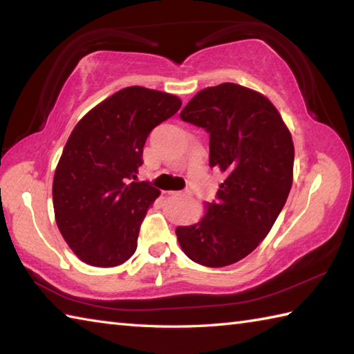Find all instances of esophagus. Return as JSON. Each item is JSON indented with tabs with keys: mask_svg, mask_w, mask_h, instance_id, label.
<instances>
[{
	"mask_svg": "<svg viewBox=\"0 0 354 354\" xmlns=\"http://www.w3.org/2000/svg\"><path fill=\"white\" fill-rule=\"evenodd\" d=\"M190 192H169L171 196H183V194H189Z\"/></svg>",
	"mask_w": 354,
	"mask_h": 354,
	"instance_id": "obj_1",
	"label": "esophagus"
}]
</instances>
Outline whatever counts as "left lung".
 I'll use <instances>...</instances> for the list:
<instances>
[{
  "label": "left lung",
  "instance_id": "left-lung-1",
  "mask_svg": "<svg viewBox=\"0 0 354 354\" xmlns=\"http://www.w3.org/2000/svg\"><path fill=\"white\" fill-rule=\"evenodd\" d=\"M179 117L209 133V167L225 179L204 217L176 228L178 242L202 266L232 265L260 245L286 204L292 135L268 97L228 82L202 89Z\"/></svg>",
  "mask_w": 354,
  "mask_h": 354
}]
</instances>
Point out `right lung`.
<instances>
[{
	"label": "right lung",
	"mask_w": 354,
	"mask_h": 354,
	"mask_svg": "<svg viewBox=\"0 0 354 354\" xmlns=\"http://www.w3.org/2000/svg\"><path fill=\"white\" fill-rule=\"evenodd\" d=\"M181 104L173 94L127 86L73 129L53 179V207L65 242L86 265L118 266L137 250L140 225L160 190L132 179L149 133Z\"/></svg>",
	"instance_id": "obj_1"
}]
</instances>
